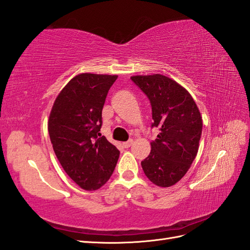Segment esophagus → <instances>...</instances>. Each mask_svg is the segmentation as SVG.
<instances>
[{"mask_svg": "<svg viewBox=\"0 0 250 250\" xmlns=\"http://www.w3.org/2000/svg\"><path fill=\"white\" fill-rule=\"evenodd\" d=\"M133 144V140H129V141H127V142H125V143H123V146L125 147V148H129L131 145Z\"/></svg>", "mask_w": 250, "mask_h": 250, "instance_id": "34e87169", "label": "esophagus"}]
</instances>
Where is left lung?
Listing matches in <instances>:
<instances>
[{
	"label": "left lung",
	"instance_id": "1",
	"mask_svg": "<svg viewBox=\"0 0 250 250\" xmlns=\"http://www.w3.org/2000/svg\"><path fill=\"white\" fill-rule=\"evenodd\" d=\"M130 79L150 101L151 127L160 128L142 168L151 183L171 187L185 176L197 155L202 131L200 111L188 90L164 75H139Z\"/></svg>",
	"mask_w": 250,
	"mask_h": 250
}]
</instances>
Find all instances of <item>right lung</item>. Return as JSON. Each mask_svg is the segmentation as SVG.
Returning <instances> with one entry per match:
<instances>
[{
    "label": "right lung",
    "instance_id": "obj_1",
    "mask_svg": "<svg viewBox=\"0 0 250 250\" xmlns=\"http://www.w3.org/2000/svg\"><path fill=\"white\" fill-rule=\"evenodd\" d=\"M117 78V75H77L59 93L49 117L50 140L60 165L86 191L106 184L120 155L99 132L105 99Z\"/></svg>",
    "mask_w": 250,
    "mask_h": 250
}]
</instances>
